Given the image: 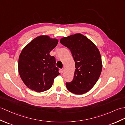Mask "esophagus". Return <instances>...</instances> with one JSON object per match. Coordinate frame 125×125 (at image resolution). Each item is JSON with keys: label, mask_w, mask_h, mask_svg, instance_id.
<instances>
[{"label": "esophagus", "mask_w": 125, "mask_h": 125, "mask_svg": "<svg viewBox=\"0 0 125 125\" xmlns=\"http://www.w3.org/2000/svg\"><path fill=\"white\" fill-rule=\"evenodd\" d=\"M60 73H63V72H64V69H60Z\"/></svg>", "instance_id": "34e87169"}]
</instances>
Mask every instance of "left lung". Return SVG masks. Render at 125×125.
<instances>
[{
    "mask_svg": "<svg viewBox=\"0 0 125 125\" xmlns=\"http://www.w3.org/2000/svg\"><path fill=\"white\" fill-rule=\"evenodd\" d=\"M60 42L70 50L75 62L73 79L66 83V88L73 94H85L93 87L101 73L100 51L91 40L81 33L63 37Z\"/></svg>",
    "mask_w": 125,
    "mask_h": 125,
    "instance_id": "1",
    "label": "left lung"
}]
</instances>
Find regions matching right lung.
<instances>
[{
    "instance_id": "obj_1",
    "label": "right lung",
    "mask_w": 125,
    "mask_h": 125,
    "mask_svg": "<svg viewBox=\"0 0 125 125\" xmlns=\"http://www.w3.org/2000/svg\"><path fill=\"white\" fill-rule=\"evenodd\" d=\"M58 42L57 39L42 35L33 39L22 49L19 58V72L28 88L39 93L51 88L60 73L55 66V58L49 53Z\"/></svg>"
}]
</instances>
